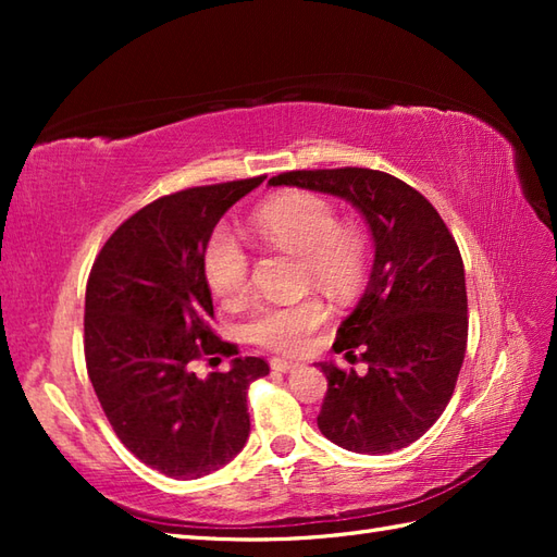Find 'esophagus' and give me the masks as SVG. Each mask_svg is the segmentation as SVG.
Segmentation results:
<instances>
[{
  "mask_svg": "<svg viewBox=\"0 0 557 557\" xmlns=\"http://www.w3.org/2000/svg\"><path fill=\"white\" fill-rule=\"evenodd\" d=\"M270 366H272V371H277V373H294V371H297V363L287 361V359H272Z\"/></svg>",
  "mask_w": 557,
  "mask_h": 557,
  "instance_id": "34e87169",
  "label": "esophagus"
}]
</instances>
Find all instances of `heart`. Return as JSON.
Listing matches in <instances>:
<instances>
[{"mask_svg":"<svg viewBox=\"0 0 557 557\" xmlns=\"http://www.w3.org/2000/svg\"><path fill=\"white\" fill-rule=\"evenodd\" d=\"M253 230L265 244L299 256L306 277L333 294L357 289L366 268V242L359 230L339 224L330 200L297 191L270 200L256 212ZM203 277L224 304L244 299L248 292V256L239 239L218 227L203 246ZM323 301L304 299L287 306L260 304L244 323L246 337L282 354H301L313 333L325 323Z\"/></svg>","mask_w":557,"mask_h":557,"instance_id":"b5f03b06","label":"heart"}]
</instances>
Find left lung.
I'll return each instance as SVG.
<instances>
[{"label":"left lung","mask_w":557,"mask_h":557,"mask_svg":"<svg viewBox=\"0 0 557 557\" xmlns=\"http://www.w3.org/2000/svg\"><path fill=\"white\" fill-rule=\"evenodd\" d=\"M270 186L347 200L375 246L369 287L333 345L349 359L359 349L369 371L318 363L327 377L318 429L361 455L411 445L441 419L467 351L465 263L453 234L417 188L377 170H299Z\"/></svg>","instance_id":"8db88e82"}]
</instances>
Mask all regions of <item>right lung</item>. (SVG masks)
<instances>
[{
    "label": "right lung",
    "instance_id": "right-lung-1",
    "mask_svg": "<svg viewBox=\"0 0 557 557\" xmlns=\"http://www.w3.org/2000/svg\"><path fill=\"white\" fill-rule=\"evenodd\" d=\"M260 184L253 176L152 200L90 270L83 349L92 389L126 449L170 479H200L242 453L251 431L246 389L270 371L239 357L227 373H194L198 359L236 354L210 327L200 260L220 218Z\"/></svg>",
    "mask_w": 557,
    "mask_h": 557
}]
</instances>
